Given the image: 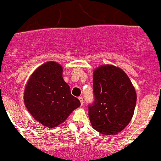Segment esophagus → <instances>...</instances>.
<instances>
[{"mask_svg":"<svg viewBox=\"0 0 161 161\" xmlns=\"http://www.w3.org/2000/svg\"><path fill=\"white\" fill-rule=\"evenodd\" d=\"M79 101H80V103H81V106H83V103H84V99H83V98L82 97V96H79Z\"/></svg>","mask_w":161,"mask_h":161,"instance_id":"34e87169","label":"esophagus"}]
</instances>
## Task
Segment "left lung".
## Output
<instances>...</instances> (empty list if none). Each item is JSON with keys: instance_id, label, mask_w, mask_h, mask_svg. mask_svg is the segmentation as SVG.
Masks as SVG:
<instances>
[{"instance_id": "obj_1", "label": "left lung", "mask_w": 161, "mask_h": 161, "mask_svg": "<svg viewBox=\"0 0 161 161\" xmlns=\"http://www.w3.org/2000/svg\"><path fill=\"white\" fill-rule=\"evenodd\" d=\"M94 101L88 105L92 127L105 135L116 134L129 124L136 94L127 75L119 68L103 65L93 72Z\"/></svg>"}]
</instances>
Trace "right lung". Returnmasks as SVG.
Wrapping results in <instances>:
<instances>
[{"instance_id":"1","label":"right lung","mask_w":161,"mask_h":161,"mask_svg":"<svg viewBox=\"0 0 161 161\" xmlns=\"http://www.w3.org/2000/svg\"><path fill=\"white\" fill-rule=\"evenodd\" d=\"M24 101L31 116L49 128L61 124L81 105L62 78V67L55 62H46L34 72L25 87Z\"/></svg>"}]
</instances>
